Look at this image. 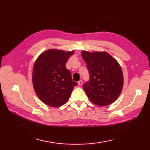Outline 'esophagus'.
<instances>
[{
  "mask_svg": "<svg viewBox=\"0 0 150 150\" xmlns=\"http://www.w3.org/2000/svg\"><path fill=\"white\" fill-rule=\"evenodd\" d=\"M77 83H78V84L79 85V86H81V85H82V81H79L78 82H77Z\"/></svg>",
  "mask_w": 150,
  "mask_h": 150,
  "instance_id": "esophagus-1",
  "label": "esophagus"
}]
</instances>
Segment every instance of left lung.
I'll use <instances>...</instances> for the list:
<instances>
[{
	"instance_id": "8db88e82",
	"label": "left lung",
	"mask_w": 150,
	"mask_h": 150,
	"mask_svg": "<svg viewBox=\"0 0 150 150\" xmlns=\"http://www.w3.org/2000/svg\"><path fill=\"white\" fill-rule=\"evenodd\" d=\"M81 55L90 76V81L83 86L89 99L99 106L112 104L119 97L124 84L119 62L106 52L82 51Z\"/></svg>"
}]
</instances>
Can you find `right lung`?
Segmentation results:
<instances>
[{
  "label": "right lung",
  "instance_id": "1",
  "mask_svg": "<svg viewBox=\"0 0 150 150\" xmlns=\"http://www.w3.org/2000/svg\"><path fill=\"white\" fill-rule=\"evenodd\" d=\"M74 53V50L50 49L41 53L35 62L32 73L34 90L39 99L47 106H62L77 85L66 68V63Z\"/></svg>",
  "mask_w": 150,
  "mask_h": 150
}]
</instances>
